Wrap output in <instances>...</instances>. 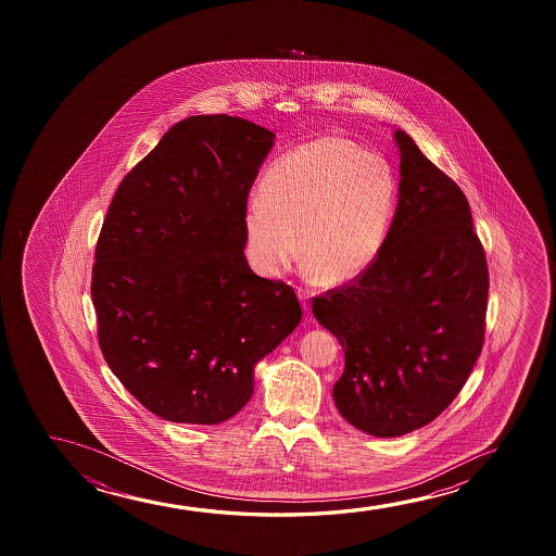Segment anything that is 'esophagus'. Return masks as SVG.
Masks as SVG:
<instances>
[{
	"mask_svg": "<svg viewBox=\"0 0 556 556\" xmlns=\"http://www.w3.org/2000/svg\"><path fill=\"white\" fill-rule=\"evenodd\" d=\"M298 300L302 302V307H304V312L309 313V309H312V307H309V294H307V292H305L304 289H298Z\"/></svg>",
	"mask_w": 556,
	"mask_h": 556,
	"instance_id": "34e87169",
	"label": "esophagus"
}]
</instances>
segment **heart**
I'll return each instance as SVG.
<instances>
[{"label":"heart","instance_id":"obj_1","mask_svg":"<svg viewBox=\"0 0 556 556\" xmlns=\"http://www.w3.org/2000/svg\"><path fill=\"white\" fill-rule=\"evenodd\" d=\"M258 198L244 208L243 229L260 274L281 275L300 243L305 274L343 285L383 249L395 214V170L381 153L345 138H317L267 168Z\"/></svg>","mask_w":556,"mask_h":556}]
</instances>
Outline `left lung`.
I'll use <instances>...</instances> for the list:
<instances>
[{
    "label": "left lung",
    "instance_id": "left-lung-1",
    "mask_svg": "<svg viewBox=\"0 0 556 556\" xmlns=\"http://www.w3.org/2000/svg\"><path fill=\"white\" fill-rule=\"evenodd\" d=\"M395 216L365 274L313 298L345 353L332 395L351 426L389 439L431 424L462 391L484 342L488 266L457 184L396 129Z\"/></svg>",
    "mask_w": 556,
    "mask_h": 556
}]
</instances>
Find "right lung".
<instances>
[{"label": "right lung", "mask_w": 556, "mask_h": 556, "mask_svg": "<svg viewBox=\"0 0 556 556\" xmlns=\"http://www.w3.org/2000/svg\"><path fill=\"white\" fill-rule=\"evenodd\" d=\"M271 130L191 115L123 178L97 243L99 343L160 418L214 426L254 391V368L302 319L296 292L244 258L247 195Z\"/></svg>", "instance_id": "add662e5"}]
</instances>
